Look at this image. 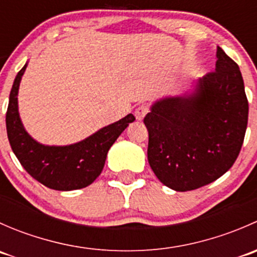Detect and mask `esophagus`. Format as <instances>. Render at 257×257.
Instances as JSON below:
<instances>
[{
    "label": "esophagus",
    "mask_w": 257,
    "mask_h": 257,
    "mask_svg": "<svg viewBox=\"0 0 257 257\" xmlns=\"http://www.w3.org/2000/svg\"><path fill=\"white\" fill-rule=\"evenodd\" d=\"M148 112H149V108H148L145 104H142V105H139L138 108H137L134 114H136V118L138 119V120H143L144 116L147 115Z\"/></svg>",
    "instance_id": "1"
}]
</instances>
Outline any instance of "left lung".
Instances as JSON below:
<instances>
[{
    "mask_svg": "<svg viewBox=\"0 0 257 257\" xmlns=\"http://www.w3.org/2000/svg\"><path fill=\"white\" fill-rule=\"evenodd\" d=\"M215 71L190 94L157 100L145 115L148 162L168 188L189 191L224 175L242 147L248 102L239 66L217 47Z\"/></svg>",
    "mask_w": 257,
    "mask_h": 257,
    "instance_id": "left-lung-1",
    "label": "left lung"
}]
</instances>
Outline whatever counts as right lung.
Masks as SVG:
<instances>
[{"label": "right lung", "instance_id": "right-lung-1", "mask_svg": "<svg viewBox=\"0 0 257 257\" xmlns=\"http://www.w3.org/2000/svg\"><path fill=\"white\" fill-rule=\"evenodd\" d=\"M26 67L27 63L15 78L6 113L7 137L15 155L31 177L49 189L68 191L90 185L102 173L108 150L136 116L128 114L76 144H40L23 128L18 113V88Z\"/></svg>", "mask_w": 257, "mask_h": 257}]
</instances>
